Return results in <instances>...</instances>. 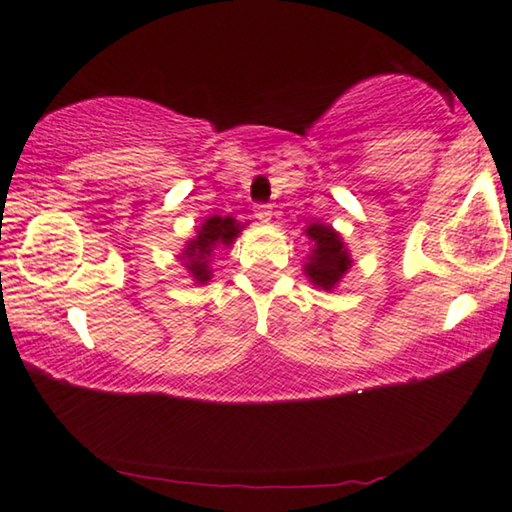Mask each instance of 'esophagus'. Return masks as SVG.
I'll use <instances>...</instances> for the list:
<instances>
[{
	"label": "esophagus",
	"instance_id": "1",
	"mask_svg": "<svg viewBox=\"0 0 512 512\" xmlns=\"http://www.w3.org/2000/svg\"><path fill=\"white\" fill-rule=\"evenodd\" d=\"M255 217H257V222H260V224H271V217H274V212H271L269 205H257Z\"/></svg>",
	"mask_w": 512,
	"mask_h": 512
}]
</instances>
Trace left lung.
Returning a JSON list of instances; mask_svg holds the SVG:
<instances>
[{"label":"left lung","mask_w":512,"mask_h":512,"mask_svg":"<svg viewBox=\"0 0 512 512\" xmlns=\"http://www.w3.org/2000/svg\"><path fill=\"white\" fill-rule=\"evenodd\" d=\"M304 236L312 241V252L304 262V276L312 286L321 290H333L352 269V255H349L345 241L331 224L314 222L304 229Z\"/></svg>","instance_id":"left-lung-1"}]
</instances>
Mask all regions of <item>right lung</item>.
<instances>
[{"label":"right lung","instance_id":"add662e5","mask_svg":"<svg viewBox=\"0 0 512 512\" xmlns=\"http://www.w3.org/2000/svg\"><path fill=\"white\" fill-rule=\"evenodd\" d=\"M243 226L234 217H219L210 215L203 224L196 226V236L186 241L184 248L179 252L181 267L189 271L193 283L205 286L212 278V257L219 248H231L236 243L238 234L243 231Z\"/></svg>","mask_w":512,"mask_h":512}]
</instances>
